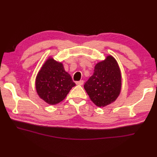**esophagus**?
Returning a JSON list of instances; mask_svg holds the SVG:
<instances>
[{"instance_id": "obj_1", "label": "esophagus", "mask_w": 157, "mask_h": 157, "mask_svg": "<svg viewBox=\"0 0 157 157\" xmlns=\"http://www.w3.org/2000/svg\"><path fill=\"white\" fill-rule=\"evenodd\" d=\"M75 83H76V84H77V85H79V86H82V85H83V84H84V80H80V81L76 82Z\"/></svg>"}]
</instances>
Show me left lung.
<instances>
[{"label":"left lung","mask_w":157,"mask_h":157,"mask_svg":"<svg viewBox=\"0 0 157 157\" xmlns=\"http://www.w3.org/2000/svg\"><path fill=\"white\" fill-rule=\"evenodd\" d=\"M121 73L111 55L97 63L94 73L84 84V89L95 105L104 107L116 101L121 90Z\"/></svg>","instance_id":"8db88e82"}]
</instances>
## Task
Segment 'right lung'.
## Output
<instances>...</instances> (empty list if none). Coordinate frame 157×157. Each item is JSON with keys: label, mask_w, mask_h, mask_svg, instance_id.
<instances>
[{"label": "right lung", "mask_w": 157, "mask_h": 157, "mask_svg": "<svg viewBox=\"0 0 157 157\" xmlns=\"http://www.w3.org/2000/svg\"><path fill=\"white\" fill-rule=\"evenodd\" d=\"M35 86L39 97L48 105H55L65 98L75 84L63 63L50 56L36 75Z\"/></svg>", "instance_id": "add662e5"}]
</instances>
